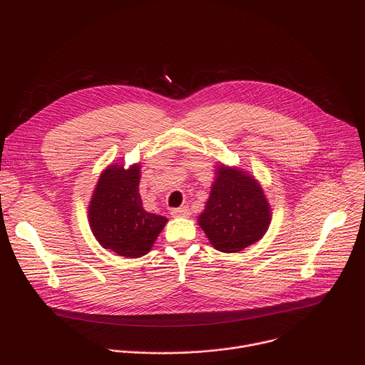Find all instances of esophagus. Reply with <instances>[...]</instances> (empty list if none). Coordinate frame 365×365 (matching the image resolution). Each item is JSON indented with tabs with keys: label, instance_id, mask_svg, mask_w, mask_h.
<instances>
[{
	"label": "esophagus",
	"instance_id": "obj_1",
	"mask_svg": "<svg viewBox=\"0 0 365 365\" xmlns=\"http://www.w3.org/2000/svg\"><path fill=\"white\" fill-rule=\"evenodd\" d=\"M170 214L176 215V217H189L190 211H189L187 206H180V207H176V210H172Z\"/></svg>",
	"mask_w": 365,
	"mask_h": 365
}]
</instances>
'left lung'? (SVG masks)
Listing matches in <instances>:
<instances>
[{
  "label": "left lung",
  "instance_id": "obj_1",
  "mask_svg": "<svg viewBox=\"0 0 365 365\" xmlns=\"http://www.w3.org/2000/svg\"><path fill=\"white\" fill-rule=\"evenodd\" d=\"M270 221V205L258 182L241 169L220 165L197 218L211 244L222 252H238L262 240Z\"/></svg>",
  "mask_w": 365,
  "mask_h": 365
}]
</instances>
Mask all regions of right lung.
I'll return each instance as SVG.
<instances>
[{
  "instance_id": "1",
  "label": "right lung",
  "mask_w": 365,
  "mask_h": 365,
  "mask_svg": "<svg viewBox=\"0 0 365 365\" xmlns=\"http://www.w3.org/2000/svg\"><path fill=\"white\" fill-rule=\"evenodd\" d=\"M138 185V165L127 170L113 165L101 173L88 207L96 241L127 258L147 254L168 222V218L144 210Z\"/></svg>"
}]
</instances>
